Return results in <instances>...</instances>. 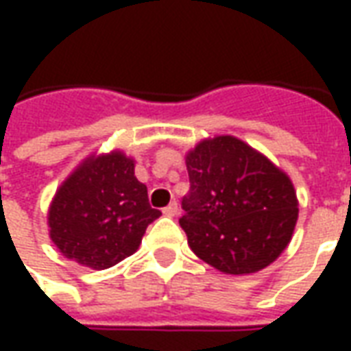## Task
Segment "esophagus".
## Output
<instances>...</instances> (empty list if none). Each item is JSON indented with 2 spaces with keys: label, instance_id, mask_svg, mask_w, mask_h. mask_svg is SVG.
I'll list each match as a JSON object with an SVG mask.
<instances>
[{
  "label": "esophagus",
  "instance_id": "34e87169",
  "mask_svg": "<svg viewBox=\"0 0 351 351\" xmlns=\"http://www.w3.org/2000/svg\"><path fill=\"white\" fill-rule=\"evenodd\" d=\"M176 213H178V205L176 203H171L163 208V216H167V218H175Z\"/></svg>",
  "mask_w": 351,
  "mask_h": 351
}]
</instances>
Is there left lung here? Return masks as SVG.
I'll return each instance as SVG.
<instances>
[{
	"label": "left lung",
	"instance_id": "obj_1",
	"mask_svg": "<svg viewBox=\"0 0 351 351\" xmlns=\"http://www.w3.org/2000/svg\"><path fill=\"white\" fill-rule=\"evenodd\" d=\"M190 193L178 220L193 254L226 274H254L293 237L299 199L291 178L235 135L201 138L186 152Z\"/></svg>",
	"mask_w": 351,
	"mask_h": 351
}]
</instances>
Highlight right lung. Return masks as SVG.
I'll list each match as a JSON object with an SVG mask.
<instances>
[{
	"mask_svg": "<svg viewBox=\"0 0 351 351\" xmlns=\"http://www.w3.org/2000/svg\"><path fill=\"white\" fill-rule=\"evenodd\" d=\"M160 216L135 176V160L116 148L92 152L73 169L50 201L47 223L62 256L103 271L135 254Z\"/></svg>",
	"mask_w": 351,
	"mask_h": 351,
	"instance_id": "1",
	"label": "right lung"
}]
</instances>
